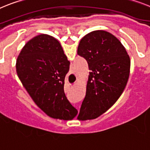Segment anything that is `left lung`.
<instances>
[{"mask_svg":"<svg viewBox=\"0 0 150 150\" xmlns=\"http://www.w3.org/2000/svg\"><path fill=\"white\" fill-rule=\"evenodd\" d=\"M77 54L87 61L90 70L80 114L82 120L95 119L109 109L125 90L130 57L121 42L104 30L86 35L79 43Z\"/></svg>","mask_w":150,"mask_h":150,"instance_id":"left-lung-1","label":"left lung"}]
</instances>
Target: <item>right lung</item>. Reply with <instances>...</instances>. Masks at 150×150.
Here are the masks:
<instances>
[{
	"mask_svg": "<svg viewBox=\"0 0 150 150\" xmlns=\"http://www.w3.org/2000/svg\"><path fill=\"white\" fill-rule=\"evenodd\" d=\"M69 69L70 61L60 42L46 34L30 39L16 63L18 77L36 105L49 117L64 121L78 113L64 90Z\"/></svg>",
	"mask_w": 150,
	"mask_h": 150,
	"instance_id": "right-lung-1",
	"label": "right lung"
}]
</instances>
